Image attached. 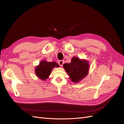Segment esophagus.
<instances>
[{
    "mask_svg": "<svg viewBox=\"0 0 124 124\" xmlns=\"http://www.w3.org/2000/svg\"><path fill=\"white\" fill-rule=\"evenodd\" d=\"M58 63L60 66L62 67L63 63H64V61H63V60H61V61H59L58 62Z\"/></svg>",
    "mask_w": 124,
    "mask_h": 124,
    "instance_id": "esophagus-1",
    "label": "esophagus"
}]
</instances>
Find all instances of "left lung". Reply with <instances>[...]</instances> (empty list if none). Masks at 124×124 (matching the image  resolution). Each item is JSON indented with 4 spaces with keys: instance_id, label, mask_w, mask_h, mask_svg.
Returning <instances> with one entry per match:
<instances>
[{
    "instance_id": "1",
    "label": "left lung",
    "mask_w": 124,
    "mask_h": 124,
    "mask_svg": "<svg viewBox=\"0 0 124 124\" xmlns=\"http://www.w3.org/2000/svg\"><path fill=\"white\" fill-rule=\"evenodd\" d=\"M63 67L69 74L71 81L77 83L87 76L89 70V64L86 60L81 59L74 56L71 59L70 63H64Z\"/></svg>"
}]
</instances>
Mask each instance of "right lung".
<instances>
[{
  "label": "right lung",
  "mask_w": 124,
  "mask_h": 124,
  "mask_svg": "<svg viewBox=\"0 0 124 124\" xmlns=\"http://www.w3.org/2000/svg\"><path fill=\"white\" fill-rule=\"evenodd\" d=\"M59 67L60 66L55 62H48L42 60L40 62L39 65L37 66L35 68V73L40 80L46 81L50 76L52 69L54 67Z\"/></svg>",
  "instance_id": "add662e5"
}]
</instances>
